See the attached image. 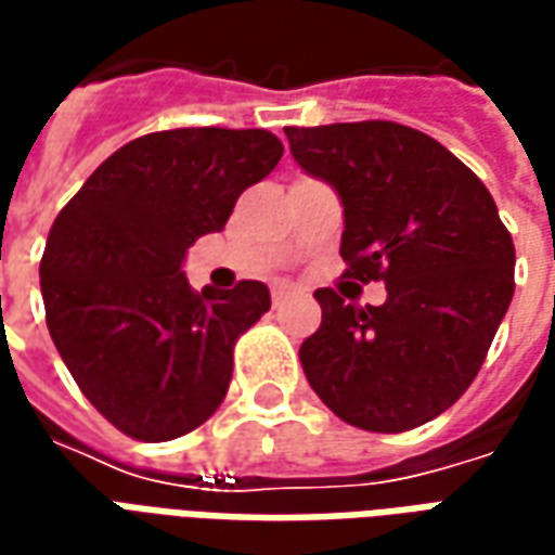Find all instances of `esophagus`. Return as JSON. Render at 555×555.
Listing matches in <instances>:
<instances>
[{"mask_svg": "<svg viewBox=\"0 0 555 555\" xmlns=\"http://www.w3.org/2000/svg\"><path fill=\"white\" fill-rule=\"evenodd\" d=\"M270 297H273V309H279V306H285V302L294 297V288H291V285H279V288H273Z\"/></svg>", "mask_w": 555, "mask_h": 555, "instance_id": "esophagus-1", "label": "esophagus"}]
</instances>
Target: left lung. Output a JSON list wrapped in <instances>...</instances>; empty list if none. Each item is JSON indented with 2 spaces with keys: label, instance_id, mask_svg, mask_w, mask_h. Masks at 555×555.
Wrapping results in <instances>:
<instances>
[{
  "label": "left lung",
  "instance_id": "1",
  "mask_svg": "<svg viewBox=\"0 0 555 555\" xmlns=\"http://www.w3.org/2000/svg\"><path fill=\"white\" fill-rule=\"evenodd\" d=\"M302 169L345 205V276L386 282L384 306L314 291L309 384L348 425L418 428L476 380L514 297V243L488 186L449 147L396 121L285 127Z\"/></svg>",
  "mask_w": 555,
  "mask_h": 555
}]
</instances>
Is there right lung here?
Returning <instances> with one entry per match:
<instances>
[{
  "mask_svg": "<svg viewBox=\"0 0 555 555\" xmlns=\"http://www.w3.org/2000/svg\"><path fill=\"white\" fill-rule=\"evenodd\" d=\"M282 151L270 130L147 133L103 159L55 217L41 258L47 326L82 396L127 437H183L229 392L234 345L270 291L253 279L193 291L181 264Z\"/></svg>",
  "mask_w": 555,
  "mask_h": 555,
  "instance_id": "right-lung-1",
  "label": "right lung"
}]
</instances>
